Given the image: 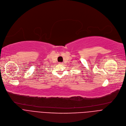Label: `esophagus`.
Masks as SVG:
<instances>
[{
    "label": "esophagus",
    "instance_id": "1",
    "mask_svg": "<svg viewBox=\"0 0 126 126\" xmlns=\"http://www.w3.org/2000/svg\"><path fill=\"white\" fill-rule=\"evenodd\" d=\"M60 64H62V63H60Z\"/></svg>",
    "mask_w": 126,
    "mask_h": 126
}]
</instances>
